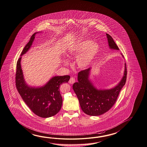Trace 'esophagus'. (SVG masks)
I'll list each match as a JSON object with an SVG mask.
<instances>
[{"label":"esophagus","instance_id":"1","mask_svg":"<svg viewBox=\"0 0 147 147\" xmlns=\"http://www.w3.org/2000/svg\"><path fill=\"white\" fill-rule=\"evenodd\" d=\"M75 78L73 77L70 78V79L69 81V83H70V84H74V83H75Z\"/></svg>","mask_w":147,"mask_h":147}]
</instances>
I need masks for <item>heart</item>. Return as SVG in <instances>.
Masks as SVG:
<instances>
[{
    "instance_id": "b5f03b06",
    "label": "heart",
    "mask_w": 147,
    "mask_h": 147,
    "mask_svg": "<svg viewBox=\"0 0 147 147\" xmlns=\"http://www.w3.org/2000/svg\"><path fill=\"white\" fill-rule=\"evenodd\" d=\"M98 49V46L95 43H91L90 40H84L70 49L68 54L70 56H76L82 51L78 57L77 63L79 67L84 68L90 64Z\"/></svg>"
}]
</instances>
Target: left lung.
I'll return each mask as SVG.
<instances>
[{"instance_id": "left-lung-1", "label": "left lung", "mask_w": 147, "mask_h": 147, "mask_svg": "<svg viewBox=\"0 0 147 147\" xmlns=\"http://www.w3.org/2000/svg\"><path fill=\"white\" fill-rule=\"evenodd\" d=\"M110 49L119 50V49L111 36L106 34ZM90 68L80 71L78 74V82H75L72 88L79 99L83 112L91 116L104 114L112 108L125 85L127 77V69L125 64V71L122 79L117 86L110 90L96 89L88 79Z\"/></svg>"}]
</instances>
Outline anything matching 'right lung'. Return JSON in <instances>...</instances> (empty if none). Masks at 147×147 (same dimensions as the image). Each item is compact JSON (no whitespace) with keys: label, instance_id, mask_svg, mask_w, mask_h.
<instances>
[{"label":"right lung","instance_id":"obj_1","mask_svg":"<svg viewBox=\"0 0 147 147\" xmlns=\"http://www.w3.org/2000/svg\"><path fill=\"white\" fill-rule=\"evenodd\" d=\"M31 36L30 41L23 49L21 56L30 49L35 36ZM21 56L16 63V85L19 94L27 106L35 115L41 117H49L56 115L61 109L63 99L59 92V87L64 83H67L69 76H55L41 88H30L24 81L21 66Z\"/></svg>","mask_w":147,"mask_h":147}]
</instances>
